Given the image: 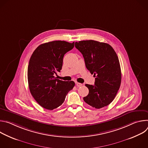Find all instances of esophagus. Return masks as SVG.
<instances>
[{
    "mask_svg": "<svg viewBox=\"0 0 148 148\" xmlns=\"http://www.w3.org/2000/svg\"><path fill=\"white\" fill-rule=\"evenodd\" d=\"M76 85L78 87H81L82 86V84H81V83H79V82H76Z\"/></svg>",
    "mask_w": 148,
    "mask_h": 148,
    "instance_id": "obj_1",
    "label": "esophagus"
}]
</instances>
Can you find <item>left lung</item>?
Masks as SVG:
<instances>
[{
  "instance_id": "left-lung-1",
  "label": "left lung",
  "mask_w": 148,
  "mask_h": 148,
  "mask_svg": "<svg viewBox=\"0 0 148 148\" xmlns=\"http://www.w3.org/2000/svg\"><path fill=\"white\" fill-rule=\"evenodd\" d=\"M75 46L82 54L86 68L95 78L94 86L86 84L89 90L84 101L99 109L114 99L121 82V71L118 57L108 44L95 40L75 42Z\"/></svg>"
}]
</instances>
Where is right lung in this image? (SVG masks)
<instances>
[{"label": "right lung", "mask_w": 148, "mask_h": 148, "mask_svg": "<svg viewBox=\"0 0 148 148\" xmlns=\"http://www.w3.org/2000/svg\"><path fill=\"white\" fill-rule=\"evenodd\" d=\"M74 42L53 41L38 46L28 66L27 79L31 94L44 108L53 110L64 102L75 82L63 81L54 75L60 72L64 54L72 50Z\"/></svg>", "instance_id": "obj_1"}]
</instances>
